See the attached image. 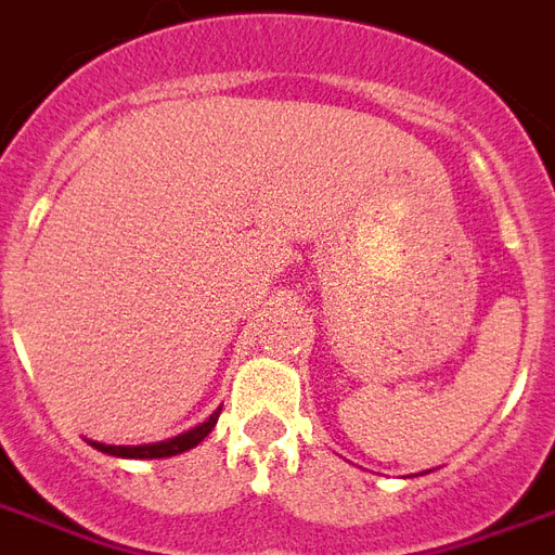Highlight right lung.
<instances>
[{
	"instance_id": "1",
	"label": "right lung",
	"mask_w": 555,
	"mask_h": 555,
	"mask_svg": "<svg viewBox=\"0 0 555 555\" xmlns=\"http://www.w3.org/2000/svg\"><path fill=\"white\" fill-rule=\"evenodd\" d=\"M218 416H221V408L215 410L206 422H201L197 428L185 430L180 437H171V439H163V442H151V446H104V442H92V448H99L101 454H109V456H125V460H163V456H177L189 451V448L201 446L203 439L209 437L211 428L218 425Z\"/></svg>"
}]
</instances>
